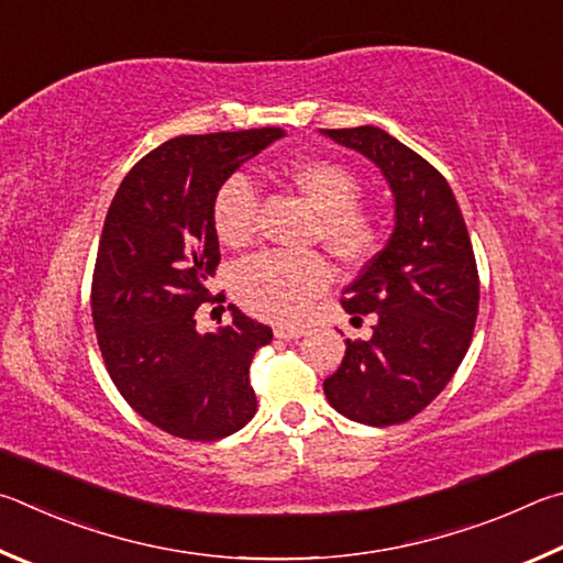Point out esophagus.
I'll return each instance as SVG.
<instances>
[{"label": "esophagus", "instance_id": "1", "mask_svg": "<svg viewBox=\"0 0 563 563\" xmlns=\"http://www.w3.org/2000/svg\"><path fill=\"white\" fill-rule=\"evenodd\" d=\"M303 333H307V327H303V323H276L274 327L276 339H299Z\"/></svg>", "mask_w": 563, "mask_h": 563}]
</instances>
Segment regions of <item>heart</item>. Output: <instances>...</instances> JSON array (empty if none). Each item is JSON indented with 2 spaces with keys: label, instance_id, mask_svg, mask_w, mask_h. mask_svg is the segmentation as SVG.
I'll use <instances>...</instances> for the list:
<instances>
[{
  "label": "heart",
  "instance_id": "heart-1",
  "mask_svg": "<svg viewBox=\"0 0 563 563\" xmlns=\"http://www.w3.org/2000/svg\"><path fill=\"white\" fill-rule=\"evenodd\" d=\"M284 177L317 207L313 236L343 264H363L380 250V217L358 205L363 185L349 165L329 157L291 163ZM260 192L244 175H230L212 202V227L227 246H244L256 232ZM331 284V266L321 254L264 252L236 266L232 291L254 317L287 321L307 311Z\"/></svg>",
  "mask_w": 563,
  "mask_h": 563
}]
</instances>
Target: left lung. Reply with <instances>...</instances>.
<instances>
[{
	"instance_id": "obj_1",
	"label": "left lung",
	"mask_w": 563,
	"mask_h": 563,
	"mask_svg": "<svg viewBox=\"0 0 563 563\" xmlns=\"http://www.w3.org/2000/svg\"><path fill=\"white\" fill-rule=\"evenodd\" d=\"M323 135L376 163L396 197V230L341 299L353 319L373 313V336L346 341L323 393L349 420L398 426L440 396L470 349L479 309L475 252L455 195L426 157L376 125Z\"/></svg>"
}]
</instances>
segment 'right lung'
Wrapping results in <instances>:
<instances>
[{"label": "right lung", "mask_w": 563, "mask_h": 563, "mask_svg": "<svg viewBox=\"0 0 563 563\" xmlns=\"http://www.w3.org/2000/svg\"><path fill=\"white\" fill-rule=\"evenodd\" d=\"M282 128L173 137L137 161L108 207L98 242L91 313L115 388L137 416L175 438L212 442L256 412L250 366L272 329L236 307L232 323L197 333L220 264L212 202L244 161Z\"/></svg>", "instance_id": "right-lung-1"}]
</instances>
